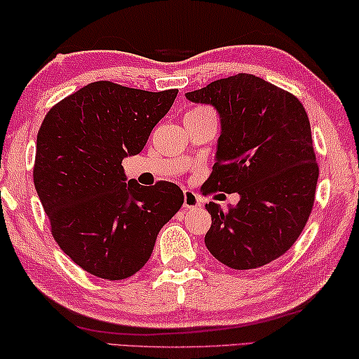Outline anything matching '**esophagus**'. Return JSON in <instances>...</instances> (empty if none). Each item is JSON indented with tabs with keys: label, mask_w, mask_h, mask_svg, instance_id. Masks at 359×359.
<instances>
[{
	"label": "esophagus",
	"mask_w": 359,
	"mask_h": 359,
	"mask_svg": "<svg viewBox=\"0 0 359 359\" xmlns=\"http://www.w3.org/2000/svg\"><path fill=\"white\" fill-rule=\"evenodd\" d=\"M201 197L197 196L196 192L194 191H184V203H183V207H184V210H196V208H198L201 207Z\"/></svg>",
	"instance_id": "34e87169"
}]
</instances>
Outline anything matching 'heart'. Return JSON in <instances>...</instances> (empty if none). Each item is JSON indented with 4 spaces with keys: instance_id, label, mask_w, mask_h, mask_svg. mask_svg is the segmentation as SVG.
Instances as JSON below:
<instances>
[{
    "instance_id": "heart-1",
    "label": "heart",
    "mask_w": 359,
    "mask_h": 359,
    "mask_svg": "<svg viewBox=\"0 0 359 359\" xmlns=\"http://www.w3.org/2000/svg\"><path fill=\"white\" fill-rule=\"evenodd\" d=\"M205 109H208V108H203V107H201V108H196V109L189 111V113H201V111H205Z\"/></svg>"
}]
</instances>
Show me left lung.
<instances>
[{
    "mask_svg": "<svg viewBox=\"0 0 359 359\" xmlns=\"http://www.w3.org/2000/svg\"><path fill=\"white\" fill-rule=\"evenodd\" d=\"M221 119L216 162L203 194L237 192L235 207L205 205V245L216 259L250 270L278 259L304 231L315 202L318 163L302 103L257 76L240 73L187 92Z\"/></svg>",
    "mask_w": 359,
    "mask_h": 359,
    "instance_id": "1",
    "label": "left lung"
}]
</instances>
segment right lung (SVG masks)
Listing matches in <instances>:
<instances>
[{
  "instance_id": "add662e5",
  "label": "right lung",
  "mask_w": 359,
  "mask_h": 359,
  "mask_svg": "<svg viewBox=\"0 0 359 359\" xmlns=\"http://www.w3.org/2000/svg\"><path fill=\"white\" fill-rule=\"evenodd\" d=\"M176 95L97 81L58 102L41 124L33 181L50 232L65 255L98 278L137 273L184 202L168 181L126 183L121 165L144 148Z\"/></svg>"
}]
</instances>
